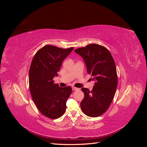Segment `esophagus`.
<instances>
[{
    "label": "esophagus",
    "mask_w": 147,
    "mask_h": 147,
    "mask_svg": "<svg viewBox=\"0 0 147 147\" xmlns=\"http://www.w3.org/2000/svg\"><path fill=\"white\" fill-rule=\"evenodd\" d=\"M72 90L73 91H78V90H79V89L77 88H75V87H72Z\"/></svg>",
    "instance_id": "obj_1"
}]
</instances>
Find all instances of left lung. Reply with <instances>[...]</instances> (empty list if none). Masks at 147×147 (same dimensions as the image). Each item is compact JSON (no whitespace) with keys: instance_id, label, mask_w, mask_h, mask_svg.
I'll return each mask as SVG.
<instances>
[{"instance_id":"1","label":"left lung","mask_w":147,"mask_h":147,"mask_svg":"<svg viewBox=\"0 0 147 147\" xmlns=\"http://www.w3.org/2000/svg\"><path fill=\"white\" fill-rule=\"evenodd\" d=\"M86 64L87 72L94 86L90 91L83 88L84 97L80 103L83 112L90 117L105 113L113 99L118 85L116 65L110 51L103 46L90 44L75 50Z\"/></svg>"}]
</instances>
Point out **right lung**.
<instances>
[{"label":"right lung","mask_w":147,"mask_h":147,"mask_svg":"<svg viewBox=\"0 0 147 147\" xmlns=\"http://www.w3.org/2000/svg\"><path fill=\"white\" fill-rule=\"evenodd\" d=\"M74 48L63 49L46 45L35 53L29 72L31 96L42 114L51 119L64 115L66 102L72 93V88L59 87L53 78L57 77L62 63Z\"/></svg>","instance_id":"right-lung-1"}]
</instances>
